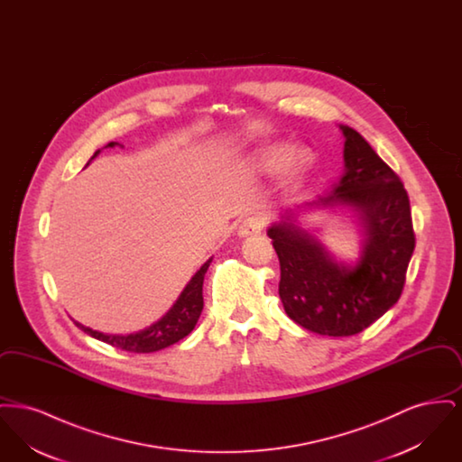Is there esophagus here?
<instances>
[{
  "label": "esophagus",
  "instance_id": "esophagus-1",
  "mask_svg": "<svg viewBox=\"0 0 462 462\" xmlns=\"http://www.w3.org/2000/svg\"><path fill=\"white\" fill-rule=\"evenodd\" d=\"M264 220L262 217H247L239 226V237H253L263 230Z\"/></svg>",
  "mask_w": 462,
  "mask_h": 462
}]
</instances>
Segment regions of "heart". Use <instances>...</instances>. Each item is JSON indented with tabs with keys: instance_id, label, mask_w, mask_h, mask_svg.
<instances>
[{
	"instance_id": "b5f03b06",
	"label": "heart",
	"mask_w": 462,
	"mask_h": 462,
	"mask_svg": "<svg viewBox=\"0 0 462 462\" xmlns=\"http://www.w3.org/2000/svg\"><path fill=\"white\" fill-rule=\"evenodd\" d=\"M256 162L270 171L282 168L287 180H294L310 166L311 152L303 145H292L287 149L284 143H268L256 152Z\"/></svg>"
}]
</instances>
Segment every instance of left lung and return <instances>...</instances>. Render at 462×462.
Returning a JSON list of instances; mask_svg holds the SVG:
<instances>
[{
	"label": "left lung",
	"mask_w": 462,
	"mask_h": 462,
	"mask_svg": "<svg viewBox=\"0 0 462 462\" xmlns=\"http://www.w3.org/2000/svg\"><path fill=\"white\" fill-rule=\"evenodd\" d=\"M345 134V170L329 192L289 209L266 236L281 262L279 296L287 317L322 336H353L395 305L405 284L416 236L409 196L395 171L350 126ZM305 208H343L361 226L359 258L334 257L299 223Z\"/></svg>",
	"instance_id": "obj_1"
}]
</instances>
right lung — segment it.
I'll return each instance as SVG.
<instances>
[{
    "instance_id": "add662e5",
    "label": "right lung",
    "mask_w": 462,
    "mask_h": 462,
    "mask_svg": "<svg viewBox=\"0 0 462 462\" xmlns=\"http://www.w3.org/2000/svg\"><path fill=\"white\" fill-rule=\"evenodd\" d=\"M116 145L123 147L117 142H110L104 149H107V147L112 149ZM98 154H100V151H97L95 154L91 155L88 164ZM211 262H213V256L192 275L189 284L183 287V291L176 298L173 307L170 308L159 320H155L154 324H151L145 329L130 332V334H104L100 330L89 329V328L76 322V320H74V324L79 329L85 330L91 337H95L98 341H104L110 346L125 350V352L152 353L162 350V348H168V346L178 343L180 339H183L185 336H189L192 329L196 328L200 311L204 307L202 282H204V275H206Z\"/></svg>"
}]
</instances>
